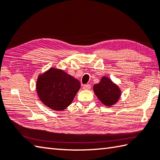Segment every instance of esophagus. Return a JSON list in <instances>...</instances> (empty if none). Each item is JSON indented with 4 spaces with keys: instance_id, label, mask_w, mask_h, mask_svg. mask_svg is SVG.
I'll return each mask as SVG.
<instances>
[{
    "instance_id": "1",
    "label": "esophagus",
    "mask_w": 160,
    "mask_h": 160,
    "mask_svg": "<svg viewBox=\"0 0 160 160\" xmlns=\"http://www.w3.org/2000/svg\"><path fill=\"white\" fill-rule=\"evenodd\" d=\"M90 88H91V85H90V84H85L83 87V88L84 90H89Z\"/></svg>"
}]
</instances>
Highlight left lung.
Listing matches in <instances>:
<instances>
[{"mask_svg":"<svg viewBox=\"0 0 160 160\" xmlns=\"http://www.w3.org/2000/svg\"><path fill=\"white\" fill-rule=\"evenodd\" d=\"M93 90L102 103L111 107L117 102L120 96V90L108 78L103 77L100 82L95 84Z\"/></svg>","mask_w":160,"mask_h":160,"instance_id":"obj_1","label":"left lung"}]
</instances>
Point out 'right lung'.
I'll use <instances>...</instances> for the list:
<instances>
[{"instance_id":"add662e5","label":"right lung","mask_w":160,"mask_h":160,"mask_svg":"<svg viewBox=\"0 0 160 160\" xmlns=\"http://www.w3.org/2000/svg\"><path fill=\"white\" fill-rule=\"evenodd\" d=\"M81 83L62 70L51 68L39 76L36 88L43 103L53 110L62 111L70 105Z\"/></svg>"}]
</instances>
